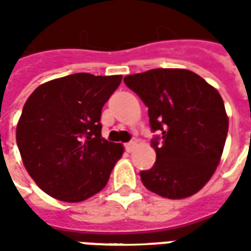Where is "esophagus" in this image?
<instances>
[{"mask_svg":"<svg viewBox=\"0 0 251 251\" xmlns=\"http://www.w3.org/2000/svg\"><path fill=\"white\" fill-rule=\"evenodd\" d=\"M124 147H126V150L128 151V152H131V151L134 150L135 147H136V142H134V140H131V142H127V143L124 145Z\"/></svg>","mask_w":251,"mask_h":251,"instance_id":"34e87169","label":"esophagus"}]
</instances>
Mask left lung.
Instances as JSON below:
<instances>
[{
	"mask_svg": "<svg viewBox=\"0 0 251 251\" xmlns=\"http://www.w3.org/2000/svg\"><path fill=\"white\" fill-rule=\"evenodd\" d=\"M149 108L157 161L140 172L149 191L184 199L212 177L223 152L228 119L219 92L184 69H152L124 77Z\"/></svg>",
	"mask_w": 251,
	"mask_h": 251,
	"instance_id": "left-lung-1",
	"label": "left lung"
}]
</instances>
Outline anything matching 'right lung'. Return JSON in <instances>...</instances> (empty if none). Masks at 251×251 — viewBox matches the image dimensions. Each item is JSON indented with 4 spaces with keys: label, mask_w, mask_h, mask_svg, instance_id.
I'll use <instances>...</instances> for the list:
<instances>
[{
    "label": "right lung",
    "mask_w": 251,
    "mask_h": 251,
    "mask_svg": "<svg viewBox=\"0 0 251 251\" xmlns=\"http://www.w3.org/2000/svg\"><path fill=\"white\" fill-rule=\"evenodd\" d=\"M122 78L77 73L28 97L16 140L26 172L51 197L83 201L106 185L123 147L101 136V111Z\"/></svg>",
    "instance_id": "1"
}]
</instances>
